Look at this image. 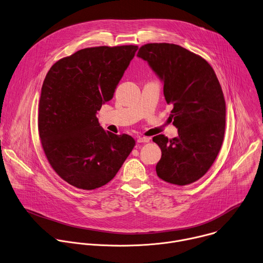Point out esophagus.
<instances>
[{
    "label": "esophagus",
    "mask_w": 263,
    "mask_h": 263,
    "mask_svg": "<svg viewBox=\"0 0 263 263\" xmlns=\"http://www.w3.org/2000/svg\"><path fill=\"white\" fill-rule=\"evenodd\" d=\"M149 141H150V138H147V137H138L137 139L138 143H148Z\"/></svg>",
    "instance_id": "esophagus-1"
}]
</instances>
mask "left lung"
<instances>
[{
	"instance_id": "left-lung-1",
	"label": "left lung",
	"mask_w": 263,
	"mask_h": 263,
	"mask_svg": "<svg viewBox=\"0 0 263 263\" xmlns=\"http://www.w3.org/2000/svg\"><path fill=\"white\" fill-rule=\"evenodd\" d=\"M137 56L163 82L166 101L173 106L170 118L178 129L173 139H152L162 150L156 174L172 184L195 182L212 167L224 140L226 103L215 70L173 43L145 44Z\"/></svg>"
}]
</instances>
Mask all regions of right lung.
Masks as SVG:
<instances>
[{"mask_svg": "<svg viewBox=\"0 0 263 263\" xmlns=\"http://www.w3.org/2000/svg\"><path fill=\"white\" fill-rule=\"evenodd\" d=\"M137 45L97 46L56 62L41 88L38 129L47 161L69 184L94 190L111 181L135 146L104 130L96 117L110 101Z\"/></svg>", "mask_w": 263, "mask_h": 263, "instance_id": "obj_1", "label": "right lung"}]
</instances>
